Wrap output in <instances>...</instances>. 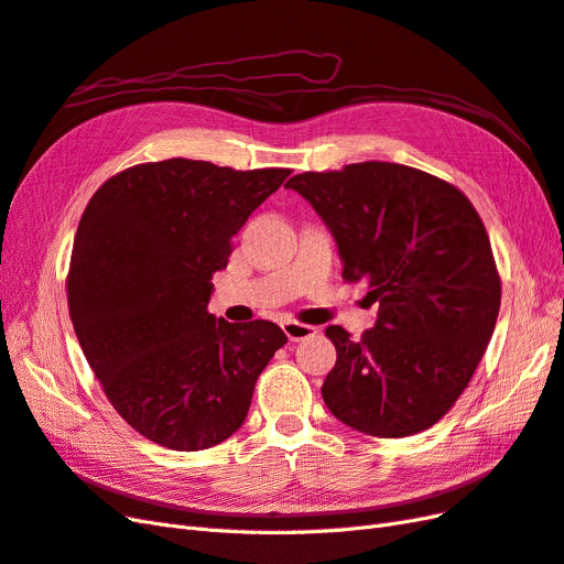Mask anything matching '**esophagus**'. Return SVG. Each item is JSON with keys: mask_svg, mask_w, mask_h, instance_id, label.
I'll list each match as a JSON object with an SVG mask.
<instances>
[{"mask_svg": "<svg viewBox=\"0 0 564 564\" xmlns=\"http://www.w3.org/2000/svg\"><path fill=\"white\" fill-rule=\"evenodd\" d=\"M282 329L289 340H303V338L315 334V327H311V324H301V322H284Z\"/></svg>", "mask_w": 564, "mask_h": 564, "instance_id": "esophagus-1", "label": "esophagus"}]
</instances>
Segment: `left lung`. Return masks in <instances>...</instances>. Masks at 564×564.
I'll list each match as a JSON object with an SVG mask.
<instances>
[{
    "label": "left lung",
    "instance_id": "8db88e82",
    "mask_svg": "<svg viewBox=\"0 0 564 564\" xmlns=\"http://www.w3.org/2000/svg\"><path fill=\"white\" fill-rule=\"evenodd\" d=\"M338 245L344 280L379 303L360 340L332 324L329 412L373 437L431 429L466 390L501 308V278L482 218L452 183L392 162L305 172L286 183Z\"/></svg>",
    "mask_w": 564,
    "mask_h": 564
}]
</instances>
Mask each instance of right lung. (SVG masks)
I'll list each match as a JSON object with an SVG mask.
<instances>
[{"instance_id":"obj_1","label":"right lung","mask_w":564,"mask_h":564,"mask_svg":"<svg viewBox=\"0 0 564 564\" xmlns=\"http://www.w3.org/2000/svg\"><path fill=\"white\" fill-rule=\"evenodd\" d=\"M289 174L183 158L135 164L82 214L67 272L73 327L117 414L155 445L199 452L228 440L286 344L275 322L230 324L207 303L232 235Z\"/></svg>"}]
</instances>
